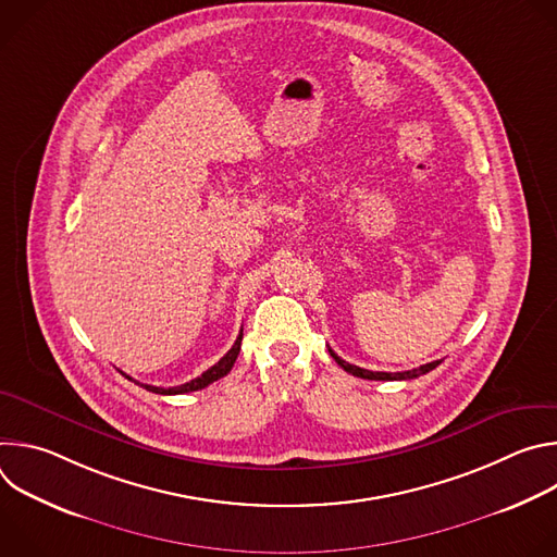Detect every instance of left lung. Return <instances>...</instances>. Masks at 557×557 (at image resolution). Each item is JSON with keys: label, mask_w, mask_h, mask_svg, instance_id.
<instances>
[{"label": "left lung", "mask_w": 557, "mask_h": 557, "mask_svg": "<svg viewBox=\"0 0 557 557\" xmlns=\"http://www.w3.org/2000/svg\"><path fill=\"white\" fill-rule=\"evenodd\" d=\"M329 352H331V357H333L346 372H350V374H355V376H359V379H370V381H406V379H417V376H421V374H428L430 370H434V368L441 363V361H432V363H425V366L414 368V370H408V372H372V370H363V368H359V366H352V363L344 361V359L337 357L331 348H329Z\"/></svg>", "instance_id": "8db88e82"}]
</instances>
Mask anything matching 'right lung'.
Masks as SVG:
<instances>
[{
  "label": "right lung",
  "mask_w": 557,
  "mask_h": 557,
  "mask_svg": "<svg viewBox=\"0 0 557 557\" xmlns=\"http://www.w3.org/2000/svg\"><path fill=\"white\" fill-rule=\"evenodd\" d=\"M240 344H243V333L237 335V339H235V344L231 346V350H228L215 366H211V368L205 370L200 376H196V379H191V381H187V383H183V385H176V387L147 385V383L134 381V379L127 376L125 372H121V374H125L129 381L138 383L140 387H145V389H149V392H156V394H185V392H196V389H202V387H207L209 383H213V381H218V379H222V376H226V374L231 372V368H233V363H235V359H237V352H240Z\"/></svg>",
  "instance_id": "obj_1"
}]
</instances>
